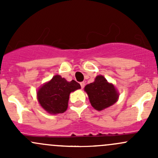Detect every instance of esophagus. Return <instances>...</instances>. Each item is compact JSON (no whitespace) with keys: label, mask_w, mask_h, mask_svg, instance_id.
Masks as SVG:
<instances>
[{"label":"esophagus","mask_w":158,"mask_h":158,"mask_svg":"<svg viewBox=\"0 0 158 158\" xmlns=\"http://www.w3.org/2000/svg\"><path fill=\"white\" fill-rule=\"evenodd\" d=\"M80 85H81V88L83 89L84 86H85V82H80Z\"/></svg>","instance_id":"34e87169"}]
</instances>
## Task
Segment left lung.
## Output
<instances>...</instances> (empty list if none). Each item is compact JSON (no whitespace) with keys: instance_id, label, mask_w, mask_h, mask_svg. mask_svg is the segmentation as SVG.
<instances>
[{"instance_id":"obj_1","label":"left lung","mask_w":158,"mask_h":158,"mask_svg":"<svg viewBox=\"0 0 158 158\" xmlns=\"http://www.w3.org/2000/svg\"><path fill=\"white\" fill-rule=\"evenodd\" d=\"M85 91L88 94L92 107L98 111L112 106L118 98L114 85L109 83L102 76H98L95 82L85 85Z\"/></svg>"}]
</instances>
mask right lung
<instances>
[{
  "label": "right lung",
  "instance_id": "obj_1",
  "mask_svg": "<svg viewBox=\"0 0 158 158\" xmlns=\"http://www.w3.org/2000/svg\"><path fill=\"white\" fill-rule=\"evenodd\" d=\"M80 88L79 83L75 80L67 82L64 78L56 75L38 90V101L50 114L63 113L67 109L70 92Z\"/></svg>",
  "mask_w": 158,
  "mask_h": 158
}]
</instances>
